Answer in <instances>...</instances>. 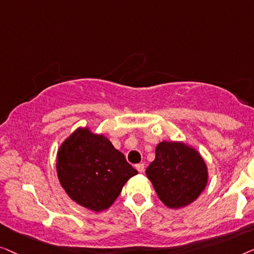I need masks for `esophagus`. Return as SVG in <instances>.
Listing matches in <instances>:
<instances>
[{
  "instance_id": "obj_1",
  "label": "esophagus",
  "mask_w": 254,
  "mask_h": 254,
  "mask_svg": "<svg viewBox=\"0 0 254 254\" xmlns=\"http://www.w3.org/2000/svg\"><path fill=\"white\" fill-rule=\"evenodd\" d=\"M135 169H137L139 173H144L145 170V164L144 163H138L135 164Z\"/></svg>"
}]
</instances>
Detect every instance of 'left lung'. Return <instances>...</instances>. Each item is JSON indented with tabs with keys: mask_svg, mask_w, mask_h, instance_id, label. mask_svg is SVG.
<instances>
[{
	"mask_svg": "<svg viewBox=\"0 0 254 254\" xmlns=\"http://www.w3.org/2000/svg\"><path fill=\"white\" fill-rule=\"evenodd\" d=\"M160 200L169 208L190 205L205 190L208 171L197 149L182 141H161L146 169Z\"/></svg>",
	"mask_w": 254,
	"mask_h": 254,
	"instance_id": "1",
	"label": "left lung"
}]
</instances>
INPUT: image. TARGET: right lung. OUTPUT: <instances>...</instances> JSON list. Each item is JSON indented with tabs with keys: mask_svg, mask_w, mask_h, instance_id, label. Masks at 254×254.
Segmentation results:
<instances>
[{
	"mask_svg": "<svg viewBox=\"0 0 254 254\" xmlns=\"http://www.w3.org/2000/svg\"><path fill=\"white\" fill-rule=\"evenodd\" d=\"M57 177L66 194L85 208L102 212L138 171L103 134L78 127L60 146Z\"/></svg>",
	"mask_w": 254,
	"mask_h": 254,
	"instance_id": "1",
	"label": "right lung"
}]
</instances>
